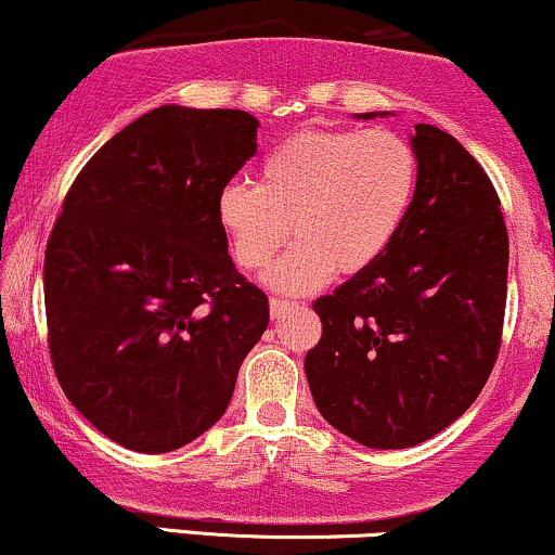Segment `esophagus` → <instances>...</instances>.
Instances as JSON below:
<instances>
[{
    "label": "esophagus",
    "instance_id": "obj_1",
    "mask_svg": "<svg viewBox=\"0 0 555 555\" xmlns=\"http://www.w3.org/2000/svg\"><path fill=\"white\" fill-rule=\"evenodd\" d=\"M294 307H297V305H294V301L276 299V297H271V301H269V310H271V318H273V320L286 318V312H292Z\"/></svg>",
    "mask_w": 555,
    "mask_h": 555
}]
</instances>
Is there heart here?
<instances>
[{"label": "heart", "mask_w": 555, "mask_h": 555, "mask_svg": "<svg viewBox=\"0 0 555 555\" xmlns=\"http://www.w3.org/2000/svg\"><path fill=\"white\" fill-rule=\"evenodd\" d=\"M417 153L391 130H307L279 143L258 168V186L228 184L217 220L235 263L258 271L282 245L263 282L310 294L333 273L366 271L389 248L417 192Z\"/></svg>", "instance_id": "heart-1"}]
</instances>
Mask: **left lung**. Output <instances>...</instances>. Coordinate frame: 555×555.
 <instances>
[{
  "label": "left lung",
  "mask_w": 555,
  "mask_h": 555,
  "mask_svg": "<svg viewBox=\"0 0 555 555\" xmlns=\"http://www.w3.org/2000/svg\"><path fill=\"white\" fill-rule=\"evenodd\" d=\"M389 112H363L361 120ZM417 192L384 256L314 301L305 359L320 415L366 448H410L455 423L492 374L509 241L492 181L464 145L415 125Z\"/></svg>",
  "instance_id": "8db88e82"
}]
</instances>
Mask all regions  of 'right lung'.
Here are the masks:
<instances>
[{
	"mask_svg": "<svg viewBox=\"0 0 555 555\" xmlns=\"http://www.w3.org/2000/svg\"><path fill=\"white\" fill-rule=\"evenodd\" d=\"M256 130L243 109H151L89 158L48 237L55 376L130 451H177L209 430L269 325V299L237 273L217 220Z\"/></svg>",
	"mask_w": 555,
	"mask_h": 555,
	"instance_id": "1",
	"label": "right lung"
}]
</instances>
